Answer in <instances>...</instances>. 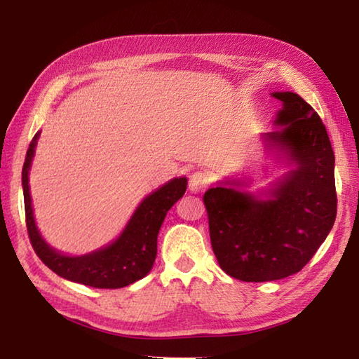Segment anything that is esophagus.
Masks as SVG:
<instances>
[{"mask_svg": "<svg viewBox=\"0 0 359 359\" xmlns=\"http://www.w3.org/2000/svg\"><path fill=\"white\" fill-rule=\"evenodd\" d=\"M209 184H210V177L204 172H195V173H192V177H190V180H189V189H190V192H194V194L203 192V190H206V187Z\"/></svg>", "mask_w": 359, "mask_h": 359, "instance_id": "34e87169", "label": "esophagus"}]
</instances>
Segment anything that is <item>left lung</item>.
<instances>
[{
  "mask_svg": "<svg viewBox=\"0 0 359 359\" xmlns=\"http://www.w3.org/2000/svg\"><path fill=\"white\" fill-rule=\"evenodd\" d=\"M283 107L263 135L294 164L268 190L266 200L226 182L203 196L210 243L226 274L243 282H269L296 274L310 262L336 218L334 153L325 126L296 93H273Z\"/></svg>",
  "mask_w": 359,
  "mask_h": 359,
  "instance_id": "left-lung-1",
  "label": "left lung"
}]
</instances>
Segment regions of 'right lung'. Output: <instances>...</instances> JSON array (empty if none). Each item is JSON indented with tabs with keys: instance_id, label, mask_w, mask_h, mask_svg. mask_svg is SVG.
<instances>
[{
	"instance_id": "right-lung-1",
	"label": "right lung",
	"mask_w": 359,
	"mask_h": 359,
	"mask_svg": "<svg viewBox=\"0 0 359 359\" xmlns=\"http://www.w3.org/2000/svg\"><path fill=\"white\" fill-rule=\"evenodd\" d=\"M40 131L34 136L26 153L23 173V194L26 226L34 251L45 265L63 279L93 288H122L150 273L158 251V233L167 212L187 189V178H173L156 189L130 218L126 229L113 243L85 255H65L53 250L43 237L34 220L31 194H29V169H31L35 145Z\"/></svg>"
}]
</instances>
